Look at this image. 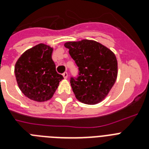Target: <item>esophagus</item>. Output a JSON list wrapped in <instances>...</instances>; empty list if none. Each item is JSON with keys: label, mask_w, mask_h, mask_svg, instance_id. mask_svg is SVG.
Instances as JSON below:
<instances>
[{"label": "esophagus", "mask_w": 149, "mask_h": 149, "mask_svg": "<svg viewBox=\"0 0 149 149\" xmlns=\"http://www.w3.org/2000/svg\"><path fill=\"white\" fill-rule=\"evenodd\" d=\"M63 77L65 78V79H67V77H68V73H67V72H63Z\"/></svg>", "instance_id": "1"}]
</instances>
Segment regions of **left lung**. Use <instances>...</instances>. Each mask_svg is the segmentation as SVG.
I'll return each instance as SVG.
<instances>
[{
    "mask_svg": "<svg viewBox=\"0 0 149 149\" xmlns=\"http://www.w3.org/2000/svg\"><path fill=\"white\" fill-rule=\"evenodd\" d=\"M78 66L79 76L70 84L78 100L96 104L106 97L118 76V61L112 51L93 40L64 44Z\"/></svg>",
    "mask_w": 149,
    "mask_h": 149,
    "instance_id": "8db88e82",
    "label": "left lung"
}]
</instances>
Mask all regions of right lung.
Wrapping results in <instances>:
<instances>
[{
    "mask_svg": "<svg viewBox=\"0 0 149 149\" xmlns=\"http://www.w3.org/2000/svg\"><path fill=\"white\" fill-rule=\"evenodd\" d=\"M53 49L45 44L25 51L17 59L15 73L17 85L29 99L43 102L51 99L63 79L52 58Z\"/></svg>",
    "mask_w": 149,
    "mask_h": 149,
    "instance_id": "1",
    "label": "right lung"
}]
</instances>
